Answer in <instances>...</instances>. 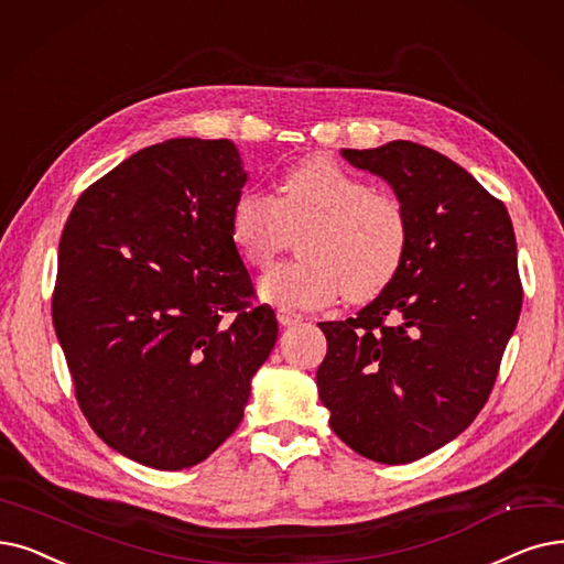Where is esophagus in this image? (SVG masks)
Listing matches in <instances>:
<instances>
[{
    "label": "esophagus",
    "instance_id": "1",
    "mask_svg": "<svg viewBox=\"0 0 564 564\" xmlns=\"http://www.w3.org/2000/svg\"><path fill=\"white\" fill-rule=\"evenodd\" d=\"M276 317H279V323L283 325V327H290V325H297V323H302L304 317H302V313H295V311H288V308H279L276 311Z\"/></svg>",
    "mask_w": 564,
    "mask_h": 564
}]
</instances>
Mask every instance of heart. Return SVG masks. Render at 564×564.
I'll list each match as a JSON object with an SVG mask.
<instances>
[{"label":"heart","instance_id":"heart-1","mask_svg":"<svg viewBox=\"0 0 564 564\" xmlns=\"http://www.w3.org/2000/svg\"><path fill=\"white\" fill-rule=\"evenodd\" d=\"M281 195L241 191L230 207V239L241 260L264 269L297 235L295 262L260 281L262 300L315 308L340 292L352 304L376 300L399 276L410 226L394 195L369 188L327 156H308L281 180Z\"/></svg>","mask_w":564,"mask_h":564}]
</instances>
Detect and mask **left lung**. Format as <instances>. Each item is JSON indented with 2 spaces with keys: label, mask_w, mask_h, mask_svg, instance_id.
<instances>
[{
  "label": "left lung",
  "mask_w": 564,
  "mask_h": 564,
  "mask_svg": "<svg viewBox=\"0 0 564 564\" xmlns=\"http://www.w3.org/2000/svg\"><path fill=\"white\" fill-rule=\"evenodd\" d=\"M340 156L394 188L410 243L399 276L369 306L321 323L317 391L350 449L410 463L452 443L491 394L523 304L517 237L507 207L424 144Z\"/></svg>",
  "instance_id": "obj_1"
}]
</instances>
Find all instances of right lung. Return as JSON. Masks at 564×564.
Returning a JSON list of instances; mask_svg holds the SVG:
<instances>
[{
    "label": "right lung",
    "mask_w": 564,
    "mask_h": 564,
    "mask_svg": "<svg viewBox=\"0 0 564 564\" xmlns=\"http://www.w3.org/2000/svg\"><path fill=\"white\" fill-rule=\"evenodd\" d=\"M247 180L235 142L173 138L94 182L64 226L53 325L78 405L147 468H191L226 443L276 343L230 239Z\"/></svg>",
    "instance_id": "obj_1"
}]
</instances>
